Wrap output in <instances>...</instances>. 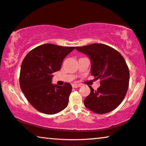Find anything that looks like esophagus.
I'll use <instances>...</instances> for the list:
<instances>
[{
  "instance_id": "1",
  "label": "esophagus",
  "mask_w": 146,
  "mask_h": 146,
  "mask_svg": "<svg viewBox=\"0 0 146 146\" xmlns=\"http://www.w3.org/2000/svg\"><path fill=\"white\" fill-rule=\"evenodd\" d=\"M72 86H73V88H79V87L80 86V84H73Z\"/></svg>"
}]
</instances>
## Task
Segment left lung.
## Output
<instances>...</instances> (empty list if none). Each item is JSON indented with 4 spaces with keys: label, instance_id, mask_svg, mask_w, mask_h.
I'll list each match as a JSON object with an SVG mask.
<instances>
[{
    "label": "left lung",
    "instance_id": "1",
    "mask_svg": "<svg viewBox=\"0 0 146 146\" xmlns=\"http://www.w3.org/2000/svg\"><path fill=\"white\" fill-rule=\"evenodd\" d=\"M90 59L91 75L100 79L96 90L92 87L84 100V106L98 114L111 111L125 98L129 85L130 73L127 63L118 51L108 45L94 43L75 47Z\"/></svg>",
    "mask_w": 146,
    "mask_h": 146
}]
</instances>
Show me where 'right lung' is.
Returning <instances> with one entry per match:
<instances>
[{"label":"right lung","mask_w":146,"mask_h":146,"mask_svg":"<svg viewBox=\"0 0 146 146\" xmlns=\"http://www.w3.org/2000/svg\"><path fill=\"white\" fill-rule=\"evenodd\" d=\"M75 47L45 44L30 51L23 59L19 84L26 98L38 111L47 115L58 113L69 102L72 86L52 84V73L59 71L63 60Z\"/></svg>","instance_id":"1"}]
</instances>
